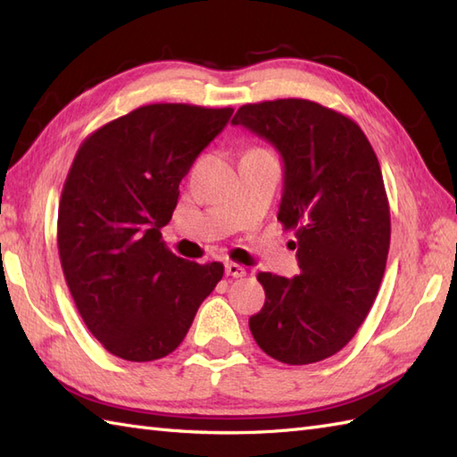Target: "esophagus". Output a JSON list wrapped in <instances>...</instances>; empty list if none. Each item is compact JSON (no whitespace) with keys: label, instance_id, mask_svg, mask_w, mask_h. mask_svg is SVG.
<instances>
[{"label":"esophagus","instance_id":"34e87169","mask_svg":"<svg viewBox=\"0 0 457 457\" xmlns=\"http://www.w3.org/2000/svg\"><path fill=\"white\" fill-rule=\"evenodd\" d=\"M226 275L241 278V277L247 275V270L241 267V265H237V263H226Z\"/></svg>","mask_w":457,"mask_h":457}]
</instances>
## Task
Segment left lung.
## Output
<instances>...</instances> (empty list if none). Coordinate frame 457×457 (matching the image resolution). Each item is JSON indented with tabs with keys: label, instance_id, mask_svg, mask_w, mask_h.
<instances>
[{
	"label": "left lung",
	"instance_id": "8db88e82",
	"mask_svg": "<svg viewBox=\"0 0 457 457\" xmlns=\"http://www.w3.org/2000/svg\"><path fill=\"white\" fill-rule=\"evenodd\" d=\"M231 123L283 157L277 218L295 229L300 267L295 278L257 275L265 306L249 329L277 361H322L355 336L385 275L391 212L377 154L353 120L310 100L245 104Z\"/></svg>",
	"mask_w": 457,
	"mask_h": 457
}]
</instances>
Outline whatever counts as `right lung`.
<instances>
[{
	"instance_id": "add662e5",
	"label": "right lung",
	"mask_w": 457,
	"mask_h": 457,
	"mask_svg": "<svg viewBox=\"0 0 457 457\" xmlns=\"http://www.w3.org/2000/svg\"><path fill=\"white\" fill-rule=\"evenodd\" d=\"M231 108L149 104L80 145L58 204L56 241L74 304L92 336L125 361L172 353L223 277L164 245L179 184Z\"/></svg>"
}]
</instances>
